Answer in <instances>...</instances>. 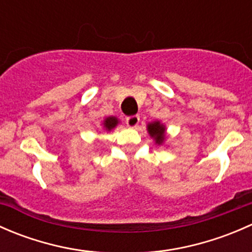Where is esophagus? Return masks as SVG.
Returning <instances> with one entry per match:
<instances>
[{
	"instance_id": "obj_1",
	"label": "esophagus",
	"mask_w": 252,
	"mask_h": 252,
	"mask_svg": "<svg viewBox=\"0 0 252 252\" xmlns=\"http://www.w3.org/2000/svg\"><path fill=\"white\" fill-rule=\"evenodd\" d=\"M126 122L129 126H131V128H136V126H139V123H140V116H139V114H134V116L126 117Z\"/></svg>"
}]
</instances>
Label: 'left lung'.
<instances>
[{
  "label": "left lung",
  "instance_id": "1",
  "mask_svg": "<svg viewBox=\"0 0 252 252\" xmlns=\"http://www.w3.org/2000/svg\"><path fill=\"white\" fill-rule=\"evenodd\" d=\"M150 135L154 136L157 144H162L164 140V126L159 122H154V123L147 126Z\"/></svg>",
  "mask_w": 252,
  "mask_h": 252
}]
</instances>
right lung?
<instances>
[{"label":"right lung","mask_w":252,"mask_h":252,"mask_svg":"<svg viewBox=\"0 0 252 252\" xmlns=\"http://www.w3.org/2000/svg\"><path fill=\"white\" fill-rule=\"evenodd\" d=\"M117 124H118V119H117L116 117H108V118H106L105 122H103V126L106 128V130H111V129H113Z\"/></svg>","instance_id":"add662e5"}]
</instances>
